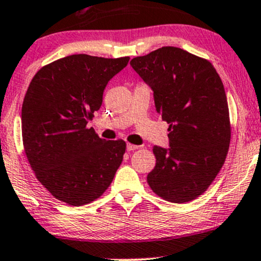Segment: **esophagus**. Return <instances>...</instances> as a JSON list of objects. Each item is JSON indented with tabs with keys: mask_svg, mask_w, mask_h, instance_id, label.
Wrapping results in <instances>:
<instances>
[{
	"mask_svg": "<svg viewBox=\"0 0 261 261\" xmlns=\"http://www.w3.org/2000/svg\"><path fill=\"white\" fill-rule=\"evenodd\" d=\"M126 149H127L128 152H130V151H135V149H139V146L133 145V143H127V145H126Z\"/></svg>",
	"mask_w": 261,
	"mask_h": 261,
	"instance_id": "1",
	"label": "esophagus"
}]
</instances>
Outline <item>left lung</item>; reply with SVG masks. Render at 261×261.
<instances>
[{"instance_id":"left-lung-1","label":"left lung","mask_w":261,"mask_h":261,"mask_svg":"<svg viewBox=\"0 0 261 261\" xmlns=\"http://www.w3.org/2000/svg\"><path fill=\"white\" fill-rule=\"evenodd\" d=\"M130 65L151 87L155 110L169 124V147H153L155 167L148 185L167 201H191L215 180L228 153L222 81L211 62L180 47L163 46Z\"/></svg>"}]
</instances>
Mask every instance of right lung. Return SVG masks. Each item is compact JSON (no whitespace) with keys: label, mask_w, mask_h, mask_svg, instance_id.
Instances as JSON below:
<instances>
[{"label":"right lung","mask_w":261,"mask_h":261,"mask_svg":"<svg viewBox=\"0 0 261 261\" xmlns=\"http://www.w3.org/2000/svg\"><path fill=\"white\" fill-rule=\"evenodd\" d=\"M130 58L66 56L33 77L22 106L24 151L38 180L60 201L81 206L112 184L126 143L88 127L110 80Z\"/></svg>","instance_id":"right-lung-1"}]
</instances>
